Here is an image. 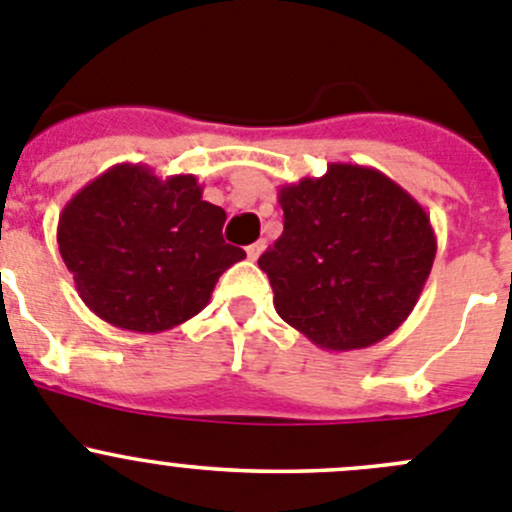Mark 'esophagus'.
<instances>
[{
    "label": "esophagus",
    "instance_id": "1",
    "mask_svg": "<svg viewBox=\"0 0 512 512\" xmlns=\"http://www.w3.org/2000/svg\"><path fill=\"white\" fill-rule=\"evenodd\" d=\"M264 248H266V241H256V243H251V246H246V256L251 261H256L261 256V253H264Z\"/></svg>",
    "mask_w": 512,
    "mask_h": 512
}]
</instances>
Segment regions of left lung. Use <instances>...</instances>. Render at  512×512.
<instances>
[{"mask_svg": "<svg viewBox=\"0 0 512 512\" xmlns=\"http://www.w3.org/2000/svg\"><path fill=\"white\" fill-rule=\"evenodd\" d=\"M284 233L259 259L276 314L329 352L372 347L415 309L437 253L425 208L377 168L329 163L279 188Z\"/></svg>", "mask_w": 512, "mask_h": 512, "instance_id": "1", "label": "left lung"}]
</instances>
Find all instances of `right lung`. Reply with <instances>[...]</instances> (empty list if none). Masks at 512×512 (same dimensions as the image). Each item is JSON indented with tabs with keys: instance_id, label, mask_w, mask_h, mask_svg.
Listing matches in <instances>:
<instances>
[{
	"instance_id": "add662e5",
	"label": "right lung",
	"mask_w": 512,
	"mask_h": 512,
	"mask_svg": "<svg viewBox=\"0 0 512 512\" xmlns=\"http://www.w3.org/2000/svg\"><path fill=\"white\" fill-rule=\"evenodd\" d=\"M226 211L203 201L196 175L158 178L120 163L65 203L62 261L92 314L138 334L183 324L211 301L218 276L246 259L223 241Z\"/></svg>"
}]
</instances>
